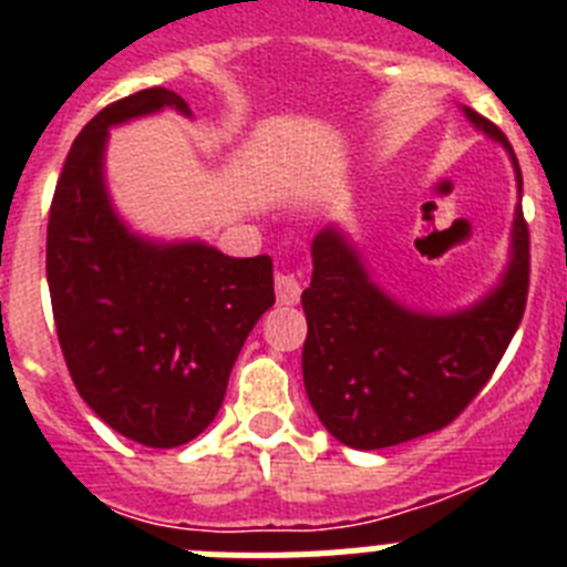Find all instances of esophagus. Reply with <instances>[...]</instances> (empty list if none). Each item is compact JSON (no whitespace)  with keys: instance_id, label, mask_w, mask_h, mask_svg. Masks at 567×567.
<instances>
[{"instance_id":"obj_1","label":"esophagus","mask_w":567,"mask_h":567,"mask_svg":"<svg viewBox=\"0 0 567 567\" xmlns=\"http://www.w3.org/2000/svg\"><path fill=\"white\" fill-rule=\"evenodd\" d=\"M300 292H303V284H300L298 275L289 272V269H280V272L275 275V295H278V303L292 307V303L300 300Z\"/></svg>"}]
</instances>
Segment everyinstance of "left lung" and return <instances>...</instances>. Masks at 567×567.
I'll list each match as a JSON object with an SVG mask.
<instances>
[{
	"label": "left lung",
	"mask_w": 567,
	"mask_h": 567,
	"mask_svg": "<svg viewBox=\"0 0 567 567\" xmlns=\"http://www.w3.org/2000/svg\"><path fill=\"white\" fill-rule=\"evenodd\" d=\"M465 115L514 155L497 124L468 107ZM312 264V284L300 295L309 403L332 437L372 452L440 432L483 392L523 320L530 235L517 207L503 284L483 303L449 318L409 312L385 298L334 229L315 238Z\"/></svg>",
	"instance_id": "1"
}]
</instances>
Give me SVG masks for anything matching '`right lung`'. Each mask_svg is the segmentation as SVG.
I'll return each instance as SVG.
<instances>
[{"label":"right lung","instance_id":"right-lung-1","mask_svg":"<svg viewBox=\"0 0 567 567\" xmlns=\"http://www.w3.org/2000/svg\"><path fill=\"white\" fill-rule=\"evenodd\" d=\"M187 102L138 90L84 124L56 182L48 287L64 363L84 403L122 437L175 449L213 423L229 372L275 303L272 258L204 244L155 247L118 224L104 193L110 124Z\"/></svg>","mask_w":567,"mask_h":567}]
</instances>
